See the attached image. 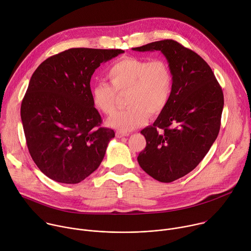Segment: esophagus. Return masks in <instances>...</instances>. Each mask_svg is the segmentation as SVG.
Returning a JSON list of instances; mask_svg holds the SVG:
<instances>
[{"label": "esophagus", "instance_id": "1", "mask_svg": "<svg viewBox=\"0 0 251 251\" xmlns=\"http://www.w3.org/2000/svg\"><path fill=\"white\" fill-rule=\"evenodd\" d=\"M127 136H129V133L122 132V131H117L116 132V137L117 138H123V137H127Z\"/></svg>", "mask_w": 251, "mask_h": 251}]
</instances>
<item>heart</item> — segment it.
I'll return each mask as SVG.
<instances>
[{"label": "heart", "mask_w": 251, "mask_h": 251, "mask_svg": "<svg viewBox=\"0 0 251 251\" xmlns=\"http://www.w3.org/2000/svg\"><path fill=\"white\" fill-rule=\"evenodd\" d=\"M111 84L97 82L91 86V99L97 109L111 114L118 93L127 94V109L113 113L107 123L122 132L144 125L149 113L159 115L168 105L174 78L168 62L162 58L149 60L126 56L116 61L107 73Z\"/></svg>", "instance_id": "obj_1"}]
</instances>
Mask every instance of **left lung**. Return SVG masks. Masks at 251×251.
I'll list each match as a JSON object with an SVG mask.
<instances>
[{"instance_id": "left-lung-1", "label": "left lung", "mask_w": 251, "mask_h": 251, "mask_svg": "<svg viewBox=\"0 0 251 251\" xmlns=\"http://www.w3.org/2000/svg\"><path fill=\"white\" fill-rule=\"evenodd\" d=\"M133 50H160L173 75L171 99L154 124L141 131L146 147L137 158L140 167L155 180L171 183L192 172L216 141L224 93L209 65L173 40Z\"/></svg>"}]
</instances>
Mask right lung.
Returning a JSON list of instances; mask_svg holds the SVG:
<instances>
[{
	"label": "right lung",
	"mask_w": 251,
	"mask_h": 251,
	"mask_svg": "<svg viewBox=\"0 0 251 251\" xmlns=\"http://www.w3.org/2000/svg\"><path fill=\"white\" fill-rule=\"evenodd\" d=\"M122 50L70 49L35 69L21 106L28 152L51 180L77 184L101 164L112 129L99 127L90 79L97 67Z\"/></svg>",
	"instance_id": "add662e5"
}]
</instances>
